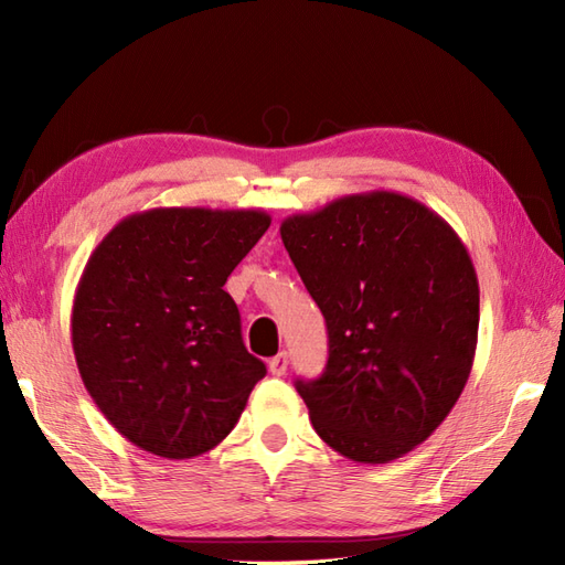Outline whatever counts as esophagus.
<instances>
[{
	"label": "esophagus",
	"instance_id": "obj_1",
	"mask_svg": "<svg viewBox=\"0 0 565 565\" xmlns=\"http://www.w3.org/2000/svg\"><path fill=\"white\" fill-rule=\"evenodd\" d=\"M286 369H289V354L286 352H279L276 354L271 362H269V371H271V376H284L286 374Z\"/></svg>",
	"mask_w": 565,
	"mask_h": 565
}]
</instances>
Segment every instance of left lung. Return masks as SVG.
I'll use <instances>...</instances> for the list:
<instances>
[{
  "label": "left lung",
  "mask_w": 565,
  "mask_h": 565,
  "mask_svg": "<svg viewBox=\"0 0 565 565\" xmlns=\"http://www.w3.org/2000/svg\"><path fill=\"white\" fill-rule=\"evenodd\" d=\"M281 239L328 326L320 379L296 381L318 437L356 463L413 451L459 401L478 342V276L425 203L369 191L289 215Z\"/></svg>",
  "instance_id": "1"
}]
</instances>
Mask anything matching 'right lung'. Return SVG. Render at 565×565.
Returning a JSON list of instances; mask_svg holds the SVG:
<instances>
[{"label": "right lung", "mask_w": 565, "mask_h": 565, "mask_svg": "<svg viewBox=\"0 0 565 565\" xmlns=\"http://www.w3.org/2000/svg\"><path fill=\"white\" fill-rule=\"evenodd\" d=\"M271 218L259 209H150L92 252L72 303L84 388L142 451L191 459L221 444L267 374L223 286Z\"/></svg>", "instance_id": "add662e5"}]
</instances>
